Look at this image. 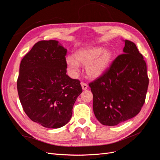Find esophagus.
<instances>
[{
    "label": "esophagus",
    "mask_w": 160,
    "mask_h": 160,
    "mask_svg": "<svg viewBox=\"0 0 160 160\" xmlns=\"http://www.w3.org/2000/svg\"><path fill=\"white\" fill-rule=\"evenodd\" d=\"M81 85L82 89H83V90H86L87 89H88V84L85 83H81Z\"/></svg>",
    "instance_id": "obj_1"
}]
</instances>
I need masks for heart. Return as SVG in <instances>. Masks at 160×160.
I'll list each match as a JSON object with an SVG mask.
<instances>
[{"label":"heart","instance_id":"1","mask_svg":"<svg viewBox=\"0 0 160 160\" xmlns=\"http://www.w3.org/2000/svg\"><path fill=\"white\" fill-rule=\"evenodd\" d=\"M113 53L101 47L84 48L77 51L75 58L69 55L66 58L69 73L75 77L79 71V64L86 65L85 71L91 78H98L108 70L113 59Z\"/></svg>","mask_w":160,"mask_h":160}]
</instances>
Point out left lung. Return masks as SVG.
Here are the masks:
<instances>
[{
    "instance_id": "left-lung-1",
    "label": "left lung",
    "mask_w": 160,
    "mask_h": 160,
    "mask_svg": "<svg viewBox=\"0 0 160 160\" xmlns=\"http://www.w3.org/2000/svg\"><path fill=\"white\" fill-rule=\"evenodd\" d=\"M149 84L146 62L134 42L125 40L123 54L89 84L96 118L113 126L135 117L146 100Z\"/></svg>"
}]
</instances>
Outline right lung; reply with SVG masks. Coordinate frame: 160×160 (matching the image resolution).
I'll use <instances>...</instances> for the list:
<instances>
[{
	"mask_svg": "<svg viewBox=\"0 0 160 160\" xmlns=\"http://www.w3.org/2000/svg\"><path fill=\"white\" fill-rule=\"evenodd\" d=\"M67 51L57 41H40L21 62L17 90L22 109L45 128H59L68 123L82 93L79 80L66 74Z\"/></svg>",
	"mask_w": 160,
	"mask_h": 160,
	"instance_id": "add662e5",
	"label": "right lung"
}]
</instances>
